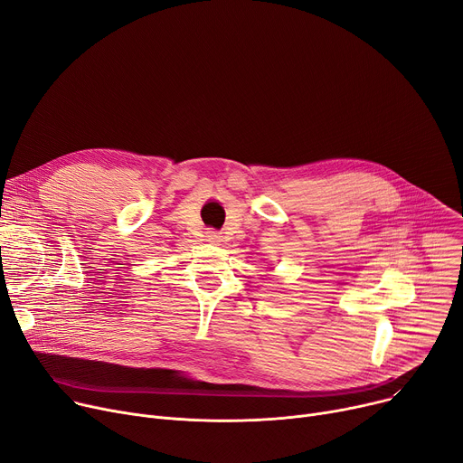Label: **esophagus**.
<instances>
[{
    "label": "esophagus",
    "mask_w": 463,
    "mask_h": 463,
    "mask_svg": "<svg viewBox=\"0 0 463 463\" xmlns=\"http://www.w3.org/2000/svg\"><path fill=\"white\" fill-rule=\"evenodd\" d=\"M208 240H210V241H218V240H220V236L215 234V232H210V234H208Z\"/></svg>",
    "instance_id": "esophagus-1"
}]
</instances>
